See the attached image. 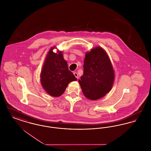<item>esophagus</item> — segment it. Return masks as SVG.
<instances>
[{
    "label": "esophagus",
    "mask_w": 151,
    "mask_h": 151,
    "mask_svg": "<svg viewBox=\"0 0 151 151\" xmlns=\"http://www.w3.org/2000/svg\"><path fill=\"white\" fill-rule=\"evenodd\" d=\"M73 74H74L75 76L77 79H79V75H78V74L77 72H73Z\"/></svg>",
    "instance_id": "obj_1"
}]
</instances>
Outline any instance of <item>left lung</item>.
<instances>
[{
	"instance_id": "left-lung-1",
	"label": "left lung",
	"mask_w": 151,
	"mask_h": 151,
	"mask_svg": "<svg viewBox=\"0 0 151 151\" xmlns=\"http://www.w3.org/2000/svg\"><path fill=\"white\" fill-rule=\"evenodd\" d=\"M83 68L79 82L87 99L98 100L111 89L114 72L107 53L102 47H96L86 52Z\"/></svg>"
}]
</instances>
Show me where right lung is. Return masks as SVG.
Wrapping results in <instances>:
<instances>
[{
	"label": "right lung",
	"instance_id": "right-lung-1",
	"mask_svg": "<svg viewBox=\"0 0 151 151\" xmlns=\"http://www.w3.org/2000/svg\"><path fill=\"white\" fill-rule=\"evenodd\" d=\"M52 47L48 52L40 75L41 83L45 91L52 97L60 96L69 83L77 80L74 75L68 70L62 51L56 53Z\"/></svg>",
	"mask_w": 151,
	"mask_h": 151
}]
</instances>
